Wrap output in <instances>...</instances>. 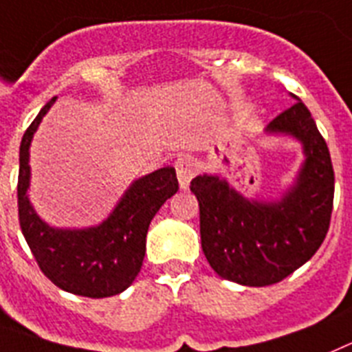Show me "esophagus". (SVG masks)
I'll list each match as a JSON object with an SVG mask.
<instances>
[{
  "instance_id": "obj_1",
  "label": "esophagus",
  "mask_w": 352,
  "mask_h": 352,
  "mask_svg": "<svg viewBox=\"0 0 352 352\" xmlns=\"http://www.w3.org/2000/svg\"><path fill=\"white\" fill-rule=\"evenodd\" d=\"M175 172H177V179H179L180 189H188L191 179L197 175L198 168L197 164H195L193 159L179 157L175 161Z\"/></svg>"
}]
</instances>
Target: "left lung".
<instances>
[{
	"instance_id": "8db88e82",
	"label": "left lung",
	"mask_w": 352,
	"mask_h": 352,
	"mask_svg": "<svg viewBox=\"0 0 352 352\" xmlns=\"http://www.w3.org/2000/svg\"><path fill=\"white\" fill-rule=\"evenodd\" d=\"M292 97L296 102L264 129L303 146L298 175L278 200L246 198L219 175L191 180L204 255L219 276L241 285L282 282L310 261L328 234L335 193L331 157L308 108Z\"/></svg>"
}]
</instances>
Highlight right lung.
<instances>
[{"instance_id": "1", "label": "right lung", "mask_w": 352, "mask_h": 352, "mask_svg": "<svg viewBox=\"0 0 352 352\" xmlns=\"http://www.w3.org/2000/svg\"><path fill=\"white\" fill-rule=\"evenodd\" d=\"M54 100L56 97L41 109L21 142L17 182L21 230L38 267L54 285L85 298H109L124 292L138 276L148 225L164 201L179 189L175 168H159L133 180L115 209L99 225L51 227L33 209L28 189L32 180L30 146Z\"/></svg>"}]
</instances>
